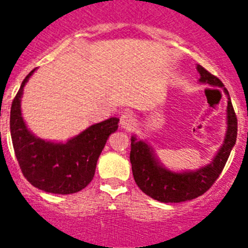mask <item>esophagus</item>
I'll return each instance as SVG.
<instances>
[{
    "label": "esophagus",
    "instance_id": "esophagus-1",
    "mask_svg": "<svg viewBox=\"0 0 248 248\" xmlns=\"http://www.w3.org/2000/svg\"><path fill=\"white\" fill-rule=\"evenodd\" d=\"M136 124H137V119H136V116L131 111H126L120 117V126L124 129H128L129 131V129H132L136 126Z\"/></svg>",
    "mask_w": 248,
    "mask_h": 248
}]
</instances>
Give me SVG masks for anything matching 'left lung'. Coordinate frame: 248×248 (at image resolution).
Returning a JSON list of instances; mask_svg holds the SVG:
<instances>
[{"label":"left lung","instance_id":"1","mask_svg":"<svg viewBox=\"0 0 248 248\" xmlns=\"http://www.w3.org/2000/svg\"><path fill=\"white\" fill-rule=\"evenodd\" d=\"M200 73L198 82L210 87L221 88L228 98L226 106V133L224 142L214 158L204 166L196 170L173 171L163 165L156 154L145 140L136 135L131 137L132 172L137 186L153 200L163 203H180L191 201L207 192L223 171L231 149L237 137V119L231 104L229 92L221 80L210 75L207 69L197 64Z\"/></svg>","mask_w":248,"mask_h":248}]
</instances>
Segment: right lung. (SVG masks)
I'll list each match as a JSON object with an SVG mask.
<instances>
[{
  "label": "right lung",
  "instance_id": "1",
  "mask_svg": "<svg viewBox=\"0 0 248 248\" xmlns=\"http://www.w3.org/2000/svg\"><path fill=\"white\" fill-rule=\"evenodd\" d=\"M36 68L22 82L11 108V137L25 179L36 188L55 194H71L85 188L94 177L96 163L108 136L119 128L117 117L92 124L67 142L38 137L22 115L24 87Z\"/></svg>",
  "mask_w": 248,
  "mask_h": 248
}]
</instances>
